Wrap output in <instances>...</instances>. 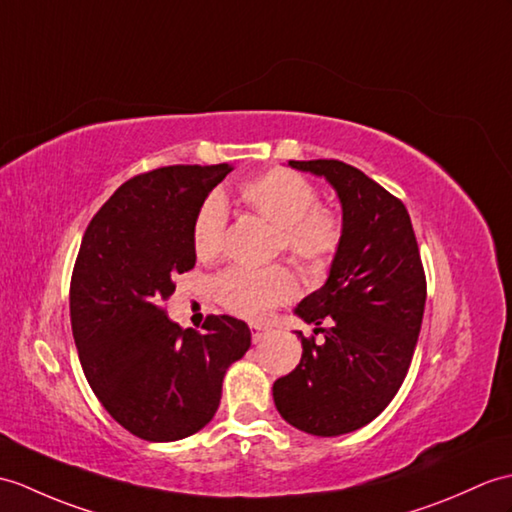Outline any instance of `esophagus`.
Listing matches in <instances>:
<instances>
[{
  "mask_svg": "<svg viewBox=\"0 0 512 512\" xmlns=\"http://www.w3.org/2000/svg\"><path fill=\"white\" fill-rule=\"evenodd\" d=\"M266 338V331L264 329H257L255 327V331H253V342L257 344V342H261V340H264Z\"/></svg>",
  "mask_w": 512,
  "mask_h": 512,
  "instance_id": "obj_1",
  "label": "esophagus"
}]
</instances>
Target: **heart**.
Segmentation results:
<instances>
[{
	"mask_svg": "<svg viewBox=\"0 0 512 512\" xmlns=\"http://www.w3.org/2000/svg\"><path fill=\"white\" fill-rule=\"evenodd\" d=\"M244 205L277 229L275 248L288 253L307 270H320L342 246L344 224L340 213L318 205L316 187L305 176L285 168H272L248 178L237 189ZM227 205L211 194L202 202L192 224V246L198 259L220 255L227 235ZM218 303L246 320H264L275 307L299 294L292 272L281 266H233L213 281Z\"/></svg>",
	"mask_w": 512,
	"mask_h": 512,
	"instance_id": "1",
	"label": "heart"
}]
</instances>
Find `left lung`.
I'll use <instances>...</instances> for the list:
<instances>
[{"mask_svg":"<svg viewBox=\"0 0 512 512\" xmlns=\"http://www.w3.org/2000/svg\"><path fill=\"white\" fill-rule=\"evenodd\" d=\"M290 165L325 176L336 189L344 237L323 288L294 310L325 340L316 344L296 331L301 362L277 379L272 397L296 430L340 436L379 417L406 379L425 310V270L397 196L336 159Z\"/></svg>","mask_w":512,"mask_h":512,"instance_id":"8db88e82","label":"left lung"}]
</instances>
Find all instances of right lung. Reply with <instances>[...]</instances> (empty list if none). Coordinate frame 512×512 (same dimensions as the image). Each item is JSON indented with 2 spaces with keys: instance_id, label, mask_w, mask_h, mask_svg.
<instances>
[{
  "instance_id": "right-lung-1",
  "label": "right lung",
  "mask_w": 512,
  "mask_h": 512,
  "mask_svg": "<svg viewBox=\"0 0 512 512\" xmlns=\"http://www.w3.org/2000/svg\"><path fill=\"white\" fill-rule=\"evenodd\" d=\"M233 170L170 165L133 176L104 202L82 237L69 288L71 331L89 386L106 412L144 441H181L216 414L227 368L251 347L233 316L183 329L163 303L192 270V224Z\"/></svg>"
}]
</instances>
